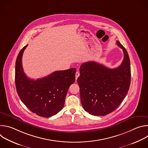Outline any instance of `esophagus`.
Masks as SVG:
<instances>
[{"label": "esophagus", "mask_w": 148, "mask_h": 148, "mask_svg": "<svg viewBox=\"0 0 148 148\" xmlns=\"http://www.w3.org/2000/svg\"><path fill=\"white\" fill-rule=\"evenodd\" d=\"M79 73L78 72V71H77L76 72V73H75V78H76V80L77 79V78H78V77L79 76Z\"/></svg>", "instance_id": "1"}]
</instances>
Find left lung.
Returning <instances> with one entry per match:
<instances>
[{
  "label": "left lung",
  "instance_id": "obj_1",
  "mask_svg": "<svg viewBox=\"0 0 148 148\" xmlns=\"http://www.w3.org/2000/svg\"><path fill=\"white\" fill-rule=\"evenodd\" d=\"M123 51L120 66L109 69L95 61L81 64L77 78L82 107L90 114L104 116L114 111L127 94L131 83L130 60L127 51L116 41Z\"/></svg>",
  "mask_w": 148,
  "mask_h": 148
}]
</instances>
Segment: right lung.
Instances as JSON below:
<instances>
[{
    "instance_id": "add662e5",
    "label": "right lung",
    "mask_w": 148,
    "mask_h": 148,
    "mask_svg": "<svg viewBox=\"0 0 148 148\" xmlns=\"http://www.w3.org/2000/svg\"><path fill=\"white\" fill-rule=\"evenodd\" d=\"M19 52L16 61L15 84L21 101L32 112L38 116L50 117L60 111L64 105L70 86L75 82V68L57 71L36 80L29 78L24 73L22 59L27 47Z\"/></svg>"
}]
</instances>
